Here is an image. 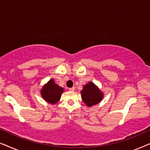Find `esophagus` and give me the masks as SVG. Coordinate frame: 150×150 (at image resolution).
I'll return each instance as SVG.
<instances>
[{"label":"esophagus","mask_w":150,"mask_h":150,"mask_svg":"<svg viewBox=\"0 0 150 150\" xmlns=\"http://www.w3.org/2000/svg\"><path fill=\"white\" fill-rule=\"evenodd\" d=\"M69 91H74V90H75V88H74V87H71V88H69Z\"/></svg>","instance_id":"1"}]
</instances>
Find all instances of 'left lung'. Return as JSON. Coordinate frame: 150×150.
Instances as JSON below:
<instances>
[{"label": "left lung", "mask_w": 150, "mask_h": 150, "mask_svg": "<svg viewBox=\"0 0 150 150\" xmlns=\"http://www.w3.org/2000/svg\"><path fill=\"white\" fill-rule=\"evenodd\" d=\"M81 93L84 103L89 107L101 102L104 96L103 93L92 82H89L84 86Z\"/></svg>", "instance_id": "1"}]
</instances>
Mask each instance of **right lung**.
<instances>
[{
	"label": "right lung",
	"mask_w": 150,
	"mask_h": 150,
	"mask_svg": "<svg viewBox=\"0 0 150 150\" xmlns=\"http://www.w3.org/2000/svg\"><path fill=\"white\" fill-rule=\"evenodd\" d=\"M63 92V88L54 83V79H50L41 90V95L44 100L50 104H56L60 100Z\"/></svg>",
	"instance_id": "right-lung-1"
}]
</instances>
